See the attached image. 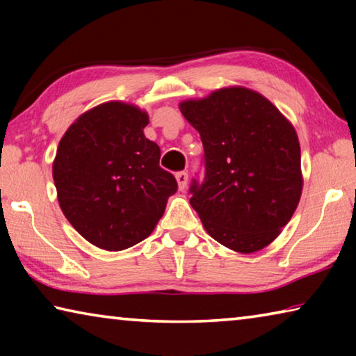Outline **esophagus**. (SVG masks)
<instances>
[{
	"label": "esophagus",
	"instance_id": "esophagus-1",
	"mask_svg": "<svg viewBox=\"0 0 356 356\" xmlns=\"http://www.w3.org/2000/svg\"><path fill=\"white\" fill-rule=\"evenodd\" d=\"M176 180H177L179 190L184 191L186 188V182H188V174H186L185 171H180L176 174Z\"/></svg>",
	"mask_w": 356,
	"mask_h": 356
}]
</instances>
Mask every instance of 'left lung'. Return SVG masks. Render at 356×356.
<instances>
[{
    "mask_svg": "<svg viewBox=\"0 0 356 356\" xmlns=\"http://www.w3.org/2000/svg\"><path fill=\"white\" fill-rule=\"evenodd\" d=\"M201 135L206 177L193 182L190 204L207 234L250 254L280 236L297 209L303 176L297 131L272 102L227 86L179 104Z\"/></svg>",
    "mask_w": 356,
    "mask_h": 356,
    "instance_id": "obj_1",
    "label": "left lung"
}]
</instances>
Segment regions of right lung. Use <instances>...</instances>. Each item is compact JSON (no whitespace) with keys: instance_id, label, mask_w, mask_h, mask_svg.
Instances as JSON below:
<instances>
[{"instance_id":"obj_1","label":"right lung","mask_w":356,"mask_h":356,"mask_svg":"<svg viewBox=\"0 0 356 356\" xmlns=\"http://www.w3.org/2000/svg\"><path fill=\"white\" fill-rule=\"evenodd\" d=\"M146 111L111 100L78 116L53 160L59 207L97 248L122 251L147 238L177 190L160 147L144 135Z\"/></svg>"}]
</instances>
